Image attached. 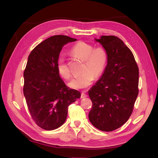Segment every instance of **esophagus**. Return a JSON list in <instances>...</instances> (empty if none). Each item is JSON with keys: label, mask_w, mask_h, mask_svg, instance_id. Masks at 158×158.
<instances>
[{"label": "esophagus", "mask_w": 158, "mask_h": 158, "mask_svg": "<svg viewBox=\"0 0 158 158\" xmlns=\"http://www.w3.org/2000/svg\"><path fill=\"white\" fill-rule=\"evenodd\" d=\"M87 96H88V95H87L85 92H83V93L81 94V98H85Z\"/></svg>", "instance_id": "1"}]
</instances>
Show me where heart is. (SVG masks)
Masks as SVG:
<instances>
[{
	"label": "heart",
	"mask_w": 158,
	"mask_h": 158,
	"mask_svg": "<svg viewBox=\"0 0 158 158\" xmlns=\"http://www.w3.org/2000/svg\"><path fill=\"white\" fill-rule=\"evenodd\" d=\"M71 52L77 58L84 60L82 73L73 78L69 83L72 88L81 89L88 87L94 79L101 76L108 62V52L104 47H96L88 43L80 41L74 45ZM57 70L64 79H69L71 73L65 58L60 56L57 60Z\"/></svg>",
	"instance_id": "heart-1"
}]
</instances>
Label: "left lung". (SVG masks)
Here are the masks:
<instances>
[{"label": "left lung", "mask_w": 158, "mask_h": 158, "mask_svg": "<svg viewBox=\"0 0 158 158\" xmlns=\"http://www.w3.org/2000/svg\"><path fill=\"white\" fill-rule=\"evenodd\" d=\"M108 52L104 73L89 90L92 108L89 119L104 132L113 131L125 123L132 114L139 94V67L131 50L115 36L96 39Z\"/></svg>", "instance_id": "left-lung-1"}]
</instances>
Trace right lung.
<instances>
[{
    "label": "right lung",
    "mask_w": 158,
    "mask_h": 158,
    "mask_svg": "<svg viewBox=\"0 0 158 158\" xmlns=\"http://www.w3.org/2000/svg\"><path fill=\"white\" fill-rule=\"evenodd\" d=\"M76 41L65 35L52 36L36 46L28 56L23 92L32 119L44 130L61 126L69 106L81 97L79 91L66 85L56 66L62 47Z\"/></svg>",
    "instance_id": "add662e5"
}]
</instances>
